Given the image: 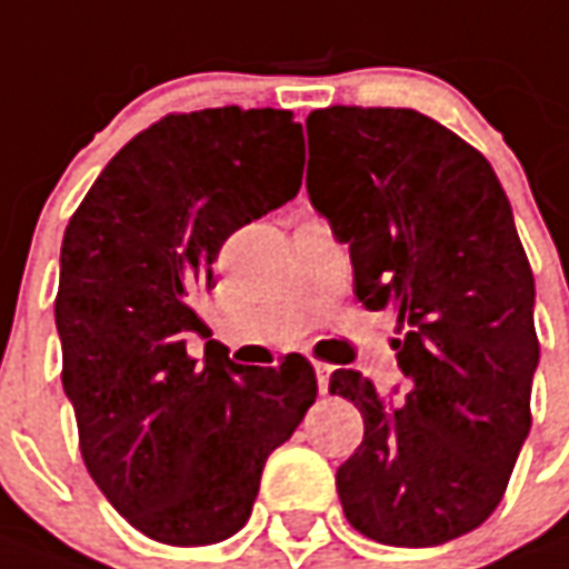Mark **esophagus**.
Masks as SVG:
<instances>
[{
    "instance_id": "1",
    "label": "esophagus",
    "mask_w": 569,
    "mask_h": 569,
    "mask_svg": "<svg viewBox=\"0 0 569 569\" xmlns=\"http://www.w3.org/2000/svg\"><path fill=\"white\" fill-rule=\"evenodd\" d=\"M313 370H316V379H319V390L322 393H328V381H331V363L325 361H313Z\"/></svg>"
}]
</instances>
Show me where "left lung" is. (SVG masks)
Returning <instances> with one entry per match:
<instances>
[{
  "label": "left lung",
  "mask_w": 569,
  "mask_h": 569,
  "mask_svg": "<svg viewBox=\"0 0 569 569\" xmlns=\"http://www.w3.org/2000/svg\"><path fill=\"white\" fill-rule=\"evenodd\" d=\"M307 142V193L349 244L358 301L406 328L402 409L361 372L331 376L363 418L342 510L379 543H448L487 522L531 429L540 342L513 211L489 160L418 110H313Z\"/></svg>",
  "instance_id": "8db88e82"
}]
</instances>
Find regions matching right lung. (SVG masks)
I'll use <instances>...</instances> for the list:
<instances>
[{"mask_svg":"<svg viewBox=\"0 0 569 569\" xmlns=\"http://www.w3.org/2000/svg\"><path fill=\"white\" fill-rule=\"evenodd\" d=\"M289 110L172 112L103 167L62 238L56 328L82 462L130 526L169 546L244 528L262 468L316 402L301 355L241 367L207 343L197 298L236 229L301 188Z\"/></svg>","mask_w":569,"mask_h":569,"instance_id":"right-lung-1","label":"right lung"}]
</instances>
